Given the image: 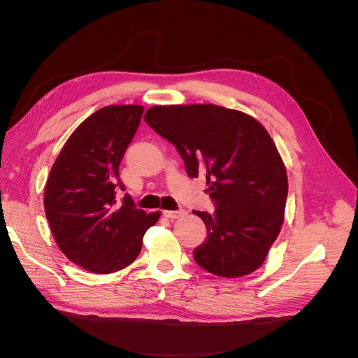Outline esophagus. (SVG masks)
Instances as JSON below:
<instances>
[{
	"instance_id": "34e87169",
	"label": "esophagus",
	"mask_w": 358,
	"mask_h": 358,
	"mask_svg": "<svg viewBox=\"0 0 358 358\" xmlns=\"http://www.w3.org/2000/svg\"><path fill=\"white\" fill-rule=\"evenodd\" d=\"M162 213H164V216H167V218L175 220V218H179V216H183L187 212L185 209H178V210H164Z\"/></svg>"
}]
</instances>
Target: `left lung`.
<instances>
[{
	"label": "left lung",
	"instance_id": "8db88e82",
	"mask_svg": "<svg viewBox=\"0 0 358 358\" xmlns=\"http://www.w3.org/2000/svg\"><path fill=\"white\" fill-rule=\"evenodd\" d=\"M146 124L176 146L189 178L206 175L215 210L194 215L208 237L194 249L208 272L237 278L264 263L284 222L287 170L257 119L215 104L154 106Z\"/></svg>",
	"mask_w": 358,
	"mask_h": 358
}]
</instances>
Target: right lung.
I'll return each instance as SVG.
<instances>
[{"label":"right lung","mask_w":358,"mask_h":358,"mask_svg":"<svg viewBox=\"0 0 358 358\" xmlns=\"http://www.w3.org/2000/svg\"><path fill=\"white\" fill-rule=\"evenodd\" d=\"M142 106H107L76 128L53 164L45 210L57 245L92 273H113L140 254L161 213L137 209L129 194L116 203L119 164L140 125Z\"/></svg>","instance_id":"obj_1"}]
</instances>
